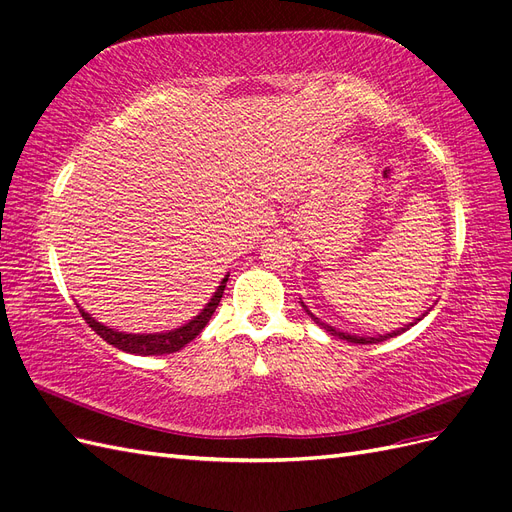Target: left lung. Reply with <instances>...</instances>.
Wrapping results in <instances>:
<instances>
[{
    "label": "left lung",
    "instance_id": "obj_1",
    "mask_svg": "<svg viewBox=\"0 0 512 512\" xmlns=\"http://www.w3.org/2000/svg\"><path fill=\"white\" fill-rule=\"evenodd\" d=\"M301 305H303V309H305V312L309 314V316H312V320L318 324V327H322V329H327V333L329 335H333V337H339V339H346V342H352V344H378V342H384V339H389V337H395V335H399V333H404V331H408L410 327H412V324H416L418 320H423V316L421 318H416L414 322H410L408 324V327H404V329H399V331H393V333H386V335H378V337H359V335H348V333H342V331H337L335 327H331V324H324L320 318H316L312 312H309V309H307V305L301 301Z\"/></svg>",
    "mask_w": 512,
    "mask_h": 512
}]
</instances>
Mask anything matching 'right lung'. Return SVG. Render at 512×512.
<instances>
[{
    "label": "right lung",
    "mask_w": 512,
    "mask_h": 512,
    "mask_svg": "<svg viewBox=\"0 0 512 512\" xmlns=\"http://www.w3.org/2000/svg\"><path fill=\"white\" fill-rule=\"evenodd\" d=\"M226 282H228V275L224 277L222 284L218 286V290L213 292L211 301L203 309H200V314L194 320H190L188 324H183V327H179V329L166 331V333H149V335L147 333H143V335L141 333H138V335H134V333H119L115 329L104 327L102 322L91 318L85 312V309H79V312H81V316L85 318V322L89 324V327L94 329L104 339V342H108V344L123 350V352L143 354V356H149V354H170V352L181 350L185 344H190L192 339L207 327V322L213 316L215 307L220 305V299H222V294H224ZM76 307H79V305H76Z\"/></svg>",
    "instance_id": "right-lung-1"
}]
</instances>
